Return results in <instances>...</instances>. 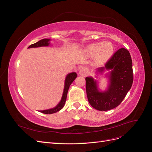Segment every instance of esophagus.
I'll return each instance as SVG.
<instances>
[{
  "label": "esophagus",
  "instance_id": "1",
  "mask_svg": "<svg viewBox=\"0 0 152 152\" xmlns=\"http://www.w3.org/2000/svg\"><path fill=\"white\" fill-rule=\"evenodd\" d=\"M87 69L85 67H82L79 70V74L82 76H85L87 75Z\"/></svg>",
  "mask_w": 152,
  "mask_h": 152
}]
</instances>
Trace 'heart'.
<instances>
[{
    "instance_id": "b5f03b06",
    "label": "heart",
    "mask_w": 152,
    "mask_h": 152,
    "mask_svg": "<svg viewBox=\"0 0 152 152\" xmlns=\"http://www.w3.org/2000/svg\"><path fill=\"white\" fill-rule=\"evenodd\" d=\"M113 50V45L111 42H103L93 43L87 45L85 49V53L89 57L94 56L96 64L102 65L112 57Z\"/></svg>"
}]
</instances>
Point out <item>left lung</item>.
Wrapping results in <instances>:
<instances>
[{"mask_svg":"<svg viewBox=\"0 0 152 152\" xmlns=\"http://www.w3.org/2000/svg\"><path fill=\"white\" fill-rule=\"evenodd\" d=\"M108 86L104 91L99 88L98 82L93 77H86V93L89 103L99 111L117 107L126 97L133 82L132 63L129 52L121 48L115 53L104 66L96 69V75L105 71ZM96 78L97 76H95Z\"/></svg>","mask_w":152,"mask_h":152,"instance_id":"8db88e82","label":"left lung"}]
</instances>
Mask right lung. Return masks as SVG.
Instances as JSON below:
<instances>
[{
  "mask_svg": "<svg viewBox=\"0 0 152 152\" xmlns=\"http://www.w3.org/2000/svg\"><path fill=\"white\" fill-rule=\"evenodd\" d=\"M50 40H51L49 39H42V40L38 41L37 42L30 45L28 48L29 49V48H40V47L49 46V45H50ZM77 77V75L75 72H72V73H68V74H67L65 77V85H64V89H63V95H62V97H61L60 102H59V103L55 107H54L53 108L48 109V110H40V112L45 113V114H52V113H56V112H59V110H61L63 108L64 105H65V104L69 87H70V86L71 85L72 82L74 81V80L76 79Z\"/></svg>",
  "mask_w": 152,
  "mask_h": 152,
  "instance_id": "obj_1",
  "label": "right lung"
}]
</instances>
